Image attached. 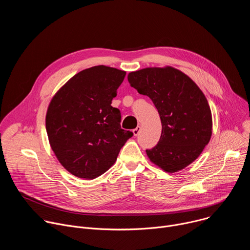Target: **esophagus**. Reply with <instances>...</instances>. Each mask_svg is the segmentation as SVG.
Listing matches in <instances>:
<instances>
[{"mask_svg":"<svg viewBox=\"0 0 250 250\" xmlns=\"http://www.w3.org/2000/svg\"><path fill=\"white\" fill-rule=\"evenodd\" d=\"M139 131H140V126H139V125H138L136 128H134V129L132 130V132H133L134 136H137V135H138V133H139Z\"/></svg>","mask_w":250,"mask_h":250,"instance_id":"1","label":"esophagus"}]
</instances>
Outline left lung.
Returning a JSON list of instances; mask_svg holds the SVG:
<instances>
[{
  "mask_svg": "<svg viewBox=\"0 0 250 250\" xmlns=\"http://www.w3.org/2000/svg\"><path fill=\"white\" fill-rule=\"evenodd\" d=\"M127 80L151 99L160 116V139L146 149L150 161L174 173L196 160L208 144L212 127L209 105L196 83L170 66L130 72Z\"/></svg>",
  "mask_w": 250,
  "mask_h": 250,
  "instance_id": "1",
  "label": "left lung"
}]
</instances>
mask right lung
<instances>
[{
    "label": "right lung",
    "mask_w": 250,
    "mask_h": 250,
    "mask_svg": "<svg viewBox=\"0 0 250 250\" xmlns=\"http://www.w3.org/2000/svg\"><path fill=\"white\" fill-rule=\"evenodd\" d=\"M125 71L99 65L71 78L52 98L45 119L50 146L71 174L95 179L117 160L133 133L111 105Z\"/></svg>",
    "instance_id": "right-lung-1"
}]
</instances>
